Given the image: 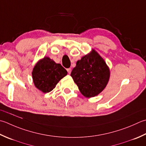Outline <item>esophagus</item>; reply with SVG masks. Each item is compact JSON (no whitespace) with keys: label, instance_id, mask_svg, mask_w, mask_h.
Returning <instances> with one entry per match:
<instances>
[{"label":"esophagus","instance_id":"obj_1","mask_svg":"<svg viewBox=\"0 0 146 146\" xmlns=\"http://www.w3.org/2000/svg\"><path fill=\"white\" fill-rule=\"evenodd\" d=\"M67 71H68V73L70 74L71 72V68H68V69H67Z\"/></svg>","mask_w":146,"mask_h":146}]
</instances>
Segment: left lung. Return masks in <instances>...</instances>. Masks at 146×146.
Returning <instances> with one entry per match:
<instances>
[{
  "mask_svg": "<svg viewBox=\"0 0 146 146\" xmlns=\"http://www.w3.org/2000/svg\"><path fill=\"white\" fill-rule=\"evenodd\" d=\"M71 76L82 95L90 98L98 96L106 87L110 71L103 58L92 49L76 62Z\"/></svg>",
  "mask_w": 146,
  "mask_h": 146,
  "instance_id": "8db88e82",
  "label": "left lung"
}]
</instances>
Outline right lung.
<instances>
[{
	"label": "right lung",
	"mask_w": 146,
	"mask_h": 146,
	"mask_svg": "<svg viewBox=\"0 0 146 146\" xmlns=\"http://www.w3.org/2000/svg\"><path fill=\"white\" fill-rule=\"evenodd\" d=\"M67 73L61 64L56 63L48 57H44L33 68L32 78L35 86L42 92L47 93L52 91Z\"/></svg>",
	"instance_id": "obj_1"
}]
</instances>
